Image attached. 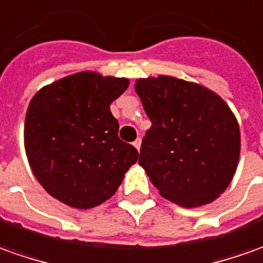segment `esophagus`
<instances>
[{
  "mask_svg": "<svg viewBox=\"0 0 263 263\" xmlns=\"http://www.w3.org/2000/svg\"><path fill=\"white\" fill-rule=\"evenodd\" d=\"M133 146H135L137 150H140V146H142V140H140V139H136L135 143H133Z\"/></svg>",
  "mask_w": 263,
  "mask_h": 263,
  "instance_id": "esophagus-1",
  "label": "esophagus"
}]
</instances>
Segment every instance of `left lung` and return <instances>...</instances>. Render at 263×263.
<instances>
[{
  "instance_id": "left-lung-1",
  "label": "left lung",
  "mask_w": 263,
  "mask_h": 263,
  "mask_svg": "<svg viewBox=\"0 0 263 263\" xmlns=\"http://www.w3.org/2000/svg\"><path fill=\"white\" fill-rule=\"evenodd\" d=\"M152 127L139 164L164 199L199 208L218 199L238 167L239 123L209 88L172 76L136 80Z\"/></svg>"
}]
</instances>
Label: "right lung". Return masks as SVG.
Here are the masks:
<instances>
[{
  "mask_svg": "<svg viewBox=\"0 0 263 263\" xmlns=\"http://www.w3.org/2000/svg\"><path fill=\"white\" fill-rule=\"evenodd\" d=\"M128 80L80 71L40 88L24 124L25 155L48 195L76 209H91L113 196L137 150L119 139L110 104Z\"/></svg>",
  "mask_w": 263,
  "mask_h": 263,
  "instance_id": "obj_1",
  "label": "right lung"
}]
</instances>
